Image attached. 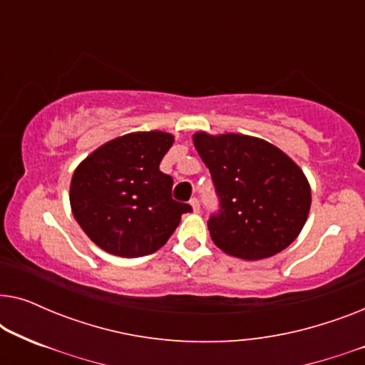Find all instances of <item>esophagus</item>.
I'll list each match as a JSON object with an SVG mask.
<instances>
[{"label":"esophagus","mask_w":365,"mask_h":365,"mask_svg":"<svg viewBox=\"0 0 365 365\" xmlns=\"http://www.w3.org/2000/svg\"><path fill=\"white\" fill-rule=\"evenodd\" d=\"M189 206L192 207V211H194V212H197V211H199V201H197L196 197H192L191 201H189Z\"/></svg>","instance_id":"obj_1"}]
</instances>
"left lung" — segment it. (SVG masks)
<instances>
[{
    "label": "left lung",
    "mask_w": 365,
    "mask_h": 365,
    "mask_svg": "<svg viewBox=\"0 0 365 365\" xmlns=\"http://www.w3.org/2000/svg\"><path fill=\"white\" fill-rule=\"evenodd\" d=\"M192 143L221 199L207 227L222 252L259 261L296 241L311 209V184L286 153L237 133L197 131Z\"/></svg>",
    "instance_id": "1"
}]
</instances>
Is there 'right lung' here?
<instances>
[{"label": "right lung", "mask_w": 365, "mask_h": 365, "mask_svg": "<svg viewBox=\"0 0 365 365\" xmlns=\"http://www.w3.org/2000/svg\"><path fill=\"white\" fill-rule=\"evenodd\" d=\"M173 143L171 133H129L94 149L74 169L71 212L103 251L119 257L156 252L191 211L173 201V178L159 171Z\"/></svg>", "instance_id": "add662e5"}]
</instances>
